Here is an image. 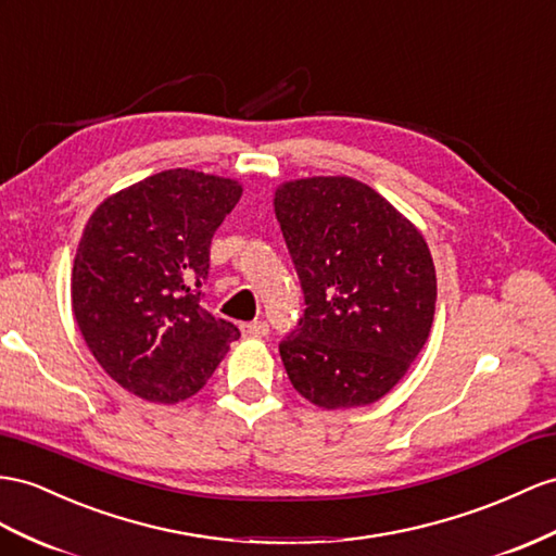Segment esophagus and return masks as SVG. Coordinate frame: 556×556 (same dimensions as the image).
I'll use <instances>...</instances> for the list:
<instances>
[{
	"mask_svg": "<svg viewBox=\"0 0 556 556\" xmlns=\"http://www.w3.org/2000/svg\"><path fill=\"white\" fill-rule=\"evenodd\" d=\"M241 333L247 338H265L269 333V326L267 321H247L241 324Z\"/></svg>",
	"mask_w": 556,
	"mask_h": 556,
	"instance_id": "1",
	"label": "esophagus"
}]
</instances>
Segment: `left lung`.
I'll list each match as a JSON object with an SVG mask.
<instances>
[{"instance_id": "left-lung-1", "label": "left lung", "mask_w": 556, "mask_h": 556, "mask_svg": "<svg viewBox=\"0 0 556 556\" xmlns=\"http://www.w3.org/2000/svg\"><path fill=\"white\" fill-rule=\"evenodd\" d=\"M275 213L307 305L279 343L291 386L326 410L378 402L432 329L427 241L386 197L348 176L279 185Z\"/></svg>"}]
</instances>
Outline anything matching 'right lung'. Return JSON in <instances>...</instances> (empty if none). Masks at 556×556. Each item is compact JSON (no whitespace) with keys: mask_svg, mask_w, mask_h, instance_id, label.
I'll use <instances>...</instances> for the list:
<instances>
[{"mask_svg":"<svg viewBox=\"0 0 556 556\" xmlns=\"http://www.w3.org/2000/svg\"><path fill=\"white\" fill-rule=\"evenodd\" d=\"M241 185L168 168L108 197L84 227L73 312L103 371L154 404L206 386L239 329L202 307L213 232Z\"/></svg>","mask_w":556,"mask_h":556,"instance_id":"1","label":"right lung"}]
</instances>
